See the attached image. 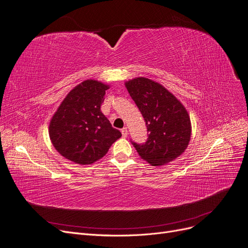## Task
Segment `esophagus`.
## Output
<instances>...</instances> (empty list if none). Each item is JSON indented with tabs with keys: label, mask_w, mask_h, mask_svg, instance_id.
I'll list each match as a JSON object with an SVG mask.
<instances>
[{
	"label": "esophagus",
	"mask_w": 248,
	"mask_h": 248,
	"mask_svg": "<svg viewBox=\"0 0 248 248\" xmlns=\"http://www.w3.org/2000/svg\"><path fill=\"white\" fill-rule=\"evenodd\" d=\"M121 132H122V136H123L124 138H126L127 134H128V130H127L126 127H124V128L121 129Z\"/></svg>",
	"instance_id": "34e87169"
}]
</instances>
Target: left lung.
Here are the masks:
<instances>
[{"instance_id":"1","label":"left lung","mask_w":248,"mask_h":248,"mask_svg":"<svg viewBox=\"0 0 248 248\" xmlns=\"http://www.w3.org/2000/svg\"><path fill=\"white\" fill-rule=\"evenodd\" d=\"M125 86L149 132L144 144L131 140L139 155L152 166H163L176 159L188 146L191 134L190 118L182 103L149 78H134Z\"/></svg>"}]
</instances>
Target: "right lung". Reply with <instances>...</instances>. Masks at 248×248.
<instances>
[{
  "mask_svg": "<svg viewBox=\"0 0 248 248\" xmlns=\"http://www.w3.org/2000/svg\"><path fill=\"white\" fill-rule=\"evenodd\" d=\"M108 86L88 79L66 96L49 124V138L57 151L78 164H91L106 155L122 137L100 107Z\"/></svg>",
  "mask_w": 248,
  "mask_h": 248,
  "instance_id": "obj_1",
  "label": "right lung"
}]
</instances>
